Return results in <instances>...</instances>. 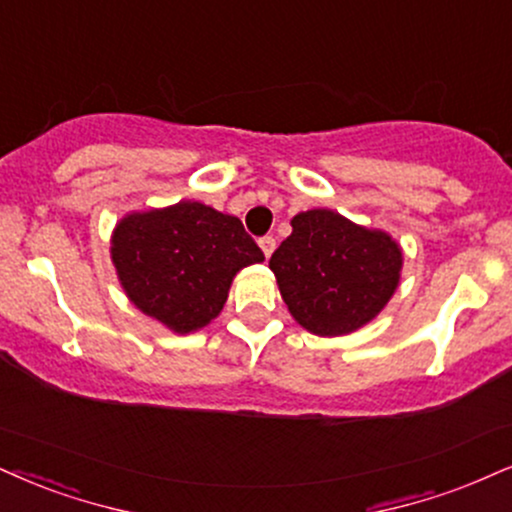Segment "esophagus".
<instances>
[{
	"label": "esophagus",
	"mask_w": 512,
	"mask_h": 512,
	"mask_svg": "<svg viewBox=\"0 0 512 512\" xmlns=\"http://www.w3.org/2000/svg\"><path fill=\"white\" fill-rule=\"evenodd\" d=\"M258 246H261V251L266 254V258H270V254L275 251V237H270V235L261 237V239H258Z\"/></svg>",
	"instance_id": "esophagus-1"
}]
</instances>
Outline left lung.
<instances>
[{"mask_svg": "<svg viewBox=\"0 0 512 512\" xmlns=\"http://www.w3.org/2000/svg\"><path fill=\"white\" fill-rule=\"evenodd\" d=\"M401 246L382 230L330 208L292 218V235L270 256L294 320L318 337L351 334L377 318L401 280Z\"/></svg>", "mask_w": 512, "mask_h": 512, "instance_id": "left-lung-1", "label": "left lung"}]
</instances>
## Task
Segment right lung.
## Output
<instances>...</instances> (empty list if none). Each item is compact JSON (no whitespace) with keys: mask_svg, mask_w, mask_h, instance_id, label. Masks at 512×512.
Segmentation results:
<instances>
[{"mask_svg":"<svg viewBox=\"0 0 512 512\" xmlns=\"http://www.w3.org/2000/svg\"><path fill=\"white\" fill-rule=\"evenodd\" d=\"M111 261L128 299L178 334L223 311L239 270L263 261L242 220L199 201L128 213L111 235Z\"/></svg>","mask_w":512,"mask_h":512,"instance_id":"obj_1","label":"right lung"}]
</instances>
